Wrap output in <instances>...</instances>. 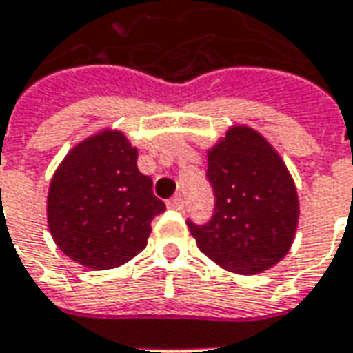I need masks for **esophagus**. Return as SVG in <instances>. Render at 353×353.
Segmentation results:
<instances>
[{
  "label": "esophagus",
  "instance_id": "34e87169",
  "mask_svg": "<svg viewBox=\"0 0 353 353\" xmlns=\"http://www.w3.org/2000/svg\"><path fill=\"white\" fill-rule=\"evenodd\" d=\"M167 207L173 208V210H184V199H182L180 195H174V197H171V199L167 201Z\"/></svg>",
  "mask_w": 353,
  "mask_h": 353
}]
</instances>
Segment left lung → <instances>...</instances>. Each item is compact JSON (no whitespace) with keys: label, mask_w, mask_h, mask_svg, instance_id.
I'll return each instance as SVG.
<instances>
[{"label":"left lung","mask_w":353,"mask_h":353,"mask_svg":"<svg viewBox=\"0 0 353 353\" xmlns=\"http://www.w3.org/2000/svg\"><path fill=\"white\" fill-rule=\"evenodd\" d=\"M214 194L210 220H186L199 250L223 269L258 274L284 258L293 243L299 203L284 161L258 131L231 128L208 150Z\"/></svg>","instance_id":"left-lung-1"}]
</instances>
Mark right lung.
Here are the masks:
<instances>
[{"label": "right lung", "mask_w": 353, "mask_h": 353, "mask_svg": "<svg viewBox=\"0 0 353 353\" xmlns=\"http://www.w3.org/2000/svg\"><path fill=\"white\" fill-rule=\"evenodd\" d=\"M48 228L60 250L88 269L120 267L145 250L165 203L139 173L137 148L101 131L69 152L48 190Z\"/></svg>", "instance_id": "add662e5"}]
</instances>
